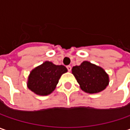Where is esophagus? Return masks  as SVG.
Returning <instances> with one entry per match:
<instances>
[{
	"instance_id": "34e87169",
	"label": "esophagus",
	"mask_w": 130,
	"mask_h": 130,
	"mask_svg": "<svg viewBox=\"0 0 130 130\" xmlns=\"http://www.w3.org/2000/svg\"><path fill=\"white\" fill-rule=\"evenodd\" d=\"M67 69L69 72H70V71L72 70V67H71V66H67Z\"/></svg>"
}]
</instances>
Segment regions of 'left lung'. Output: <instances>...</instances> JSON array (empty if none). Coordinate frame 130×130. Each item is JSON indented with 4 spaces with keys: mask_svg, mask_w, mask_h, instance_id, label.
Here are the masks:
<instances>
[{
    "mask_svg": "<svg viewBox=\"0 0 130 130\" xmlns=\"http://www.w3.org/2000/svg\"><path fill=\"white\" fill-rule=\"evenodd\" d=\"M80 88L87 93H98L108 85L109 77L103 68L89 61H83L72 69Z\"/></svg>",
    "mask_w": 130,
    "mask_h": 130,
    "instance_id": "left-lung-1",
    "label": "left lung"
}]
</instances>
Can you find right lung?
<instances>
[{
  "label": "right lung",
  "instance_id": "right-lung-1",
  "mask_svg": "<svg viewBox=\"0 0 130 130\" xmlns=\"http://www.w3.org/2000/svg\"><path fill=\"white\" fill-rule=\"evenodd\" d=\"M67 69L63 65H55L45 61L31 71L27 81L28 88L39 95H47L55 90L58 80Z\"/></svg>",
  "mask_w": 130,
  "mask_h": 130
}]
</instances>
